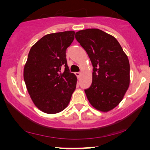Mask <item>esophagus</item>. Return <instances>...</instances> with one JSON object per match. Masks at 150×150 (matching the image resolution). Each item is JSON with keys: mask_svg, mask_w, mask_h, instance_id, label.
Returning a JSON list of instances; mask_svg holds the SVG:
<instances>
[{"mask_svg": "<svg viewBox=\"0 0 150 150\" xmlns=\"http://www.w3.org/2000/svg\"><path fill=\"white\" fill-rule=\"evenodd\" d=\"M75 74H76V76H77L78 78H79L80 76H81V74L80 73V72H76V73H75Z\"/></svg>", "mask_w": 150, "mask_h": 150, "instance_id": "34e87169", "label": "esophagus"}]
</instances>
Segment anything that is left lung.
<instances>
[{"label": "left lung", "instance_id": "8db88e82", "mask_svg": "<svg viewBox=\"0 0 150 150\" xmlns=\"http://www.w3.org/2000/svg\"><path fill=\"white\" fill-rule=\"evenodd\" d=\"M75 38L85 49L93 65L92 83L85 92L89 103L100 111L115 108L130 85V63L118 41L98 29L76 33Z\"/></svg>", "mask_w": 150, "mask_h": 150}]
</instances>
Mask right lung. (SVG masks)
<instances>
[{
	"instance_id": "obj_1",
	"label": "right lung",
	"mask_w": 150,
	"mask_h": 150,
	"mask_svg": "<svg viewBox=\"0 0 150 150\" xmlns=\"http://www.w3.org/2000/svg\"><path fill=\"white\" fill-rule=\"evenodd\" d=\"M74 34L69 30L46 35L28 53L24 67V82L33 102L46 113L64 110L76 87L77 78L69 72L65 54Z\"/></svg>"
}]
</instances>
